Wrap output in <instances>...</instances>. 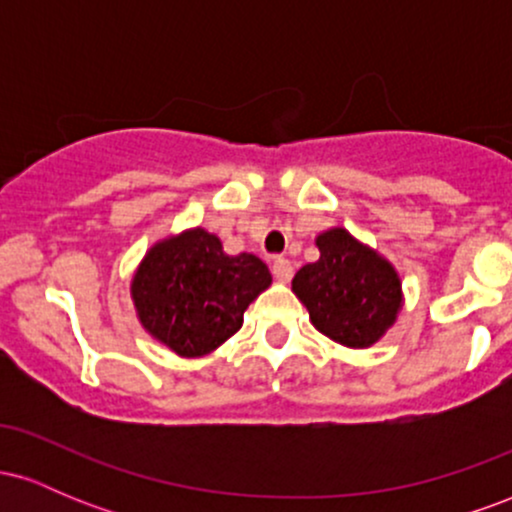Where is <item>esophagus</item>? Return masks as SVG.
Wrapping results in <instances>:
<instances>
[{"label":"esophagus","mask_w":512,"mask_h":512,"mask_svg":"<svg viewBox=\"0 0 512 512\" xmlns=\"http://www.w3.org/2000/svg\"><path fill=\"white\" fill-rule=\"evenodd\" d=\"M272 274L276 281H281V284H286V281L293 276V264L286 260V257H274L272 260Z\"/></svg>","instance_id":"1"}]
</instances>
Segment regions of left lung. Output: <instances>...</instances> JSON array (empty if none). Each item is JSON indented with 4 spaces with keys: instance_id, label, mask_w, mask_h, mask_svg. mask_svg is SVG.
Masks as SVG:
<instances>
[{
    "instance_id": "1",
    "label": "left lung",
    "mask_w": 512,
    "mask_h": 512,
    "mask_svg": "<svg viewBox=\"0 0 512 512\" xmlns=\"http://www.w3.org/2000/svg\"><path fill=\"white\" fill-rule=\"evenodd\" d=\"M315 245L320 260L298 269L291 281L315 330L349 349L380 342L404 305L395 264L342 226L322 231Z\"/></svg>"
}]
</instances>
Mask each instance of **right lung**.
<instances>
[{"label": "right lung", "mask_w": 512, "mask_h": 512, "mask_svg": "<svg viewBox=\"0 0 512 512\" xmlns=\"http://www.w3.org/2000/svg\"><path fill=\"white\" fill-rule=\"evenodd\" d=\"M272 286V274L250 252L226 255L202 226L156 240L134 269L137 320L158 344L182 358L216 351L243 327L248 305Z\"/></svg>", "instance_id": "add662e5"}]
</instances>
